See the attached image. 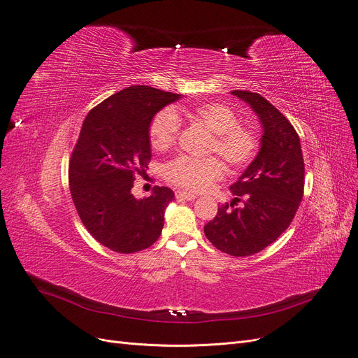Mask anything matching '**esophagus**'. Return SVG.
I'll list each match as a JSON object with an SVG mask.
<instances>
[{
	"label": "esophagus",
	"mask_w": 358,
	"mask_h": 358,
	"mask_svg": "<svg viewBox=\"0 0 358 358\" xmlns=\"http://www.w3.org/2000/svg\"><path fill=\"white\" fill-rule=\"evenodd\" d=\"M176 197H177V199H182V200H194V199H196V194L177 190V192H176Z\"/></svg>",
	"instance_id": "1"
}]
</instances>
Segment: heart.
Here are the masks:
<instances>
[{
	"mask_svg": "<svg viewBox=\"0 0 358 358\" xmlns=\"http://www.w3.org/2000/svg\"><path fill=\"white\" fill-rule=\"evenodd\" d=\"M182 111L212 131L213 141L209 150L219 154L232 168L247 166L255 158L258 150L257 135L250 127L239 123L236 113L229 106L204 103ZM180 127L181 122L174 108L159 110L149 123L150 146L159 152L171 148L178 138ZM223 174L224 166L217 157L197 159L181 155L165 165L166 180L192 192L208 189Z\"/></svg>",
	"mask_w": 358,
	"mask_h": 358,
	"instance_id": "obj_1",
	"label": "heart"
}]
</instances>
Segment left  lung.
<instances>
[{
    "mask_svg": "<svg viewBox=\"0 0 358 358\" xmlns=\"http://www.w3.org/2000/svg\"><path fill=\"white\" fill-rule=\"evenodd\" d=\"M232 94L254 108L264 135L257 158L231 185L235 199L222 204L204 224V235L224 254L248 257L290 227L303 199L305 162L297 131L283 113L257 92L234 90Z\"/></svg>",
    "mask_w": 358,
    "mask_h": 358,
    "instance_id": "8db88e82",
    "label": "left lung"
}]
</instances>
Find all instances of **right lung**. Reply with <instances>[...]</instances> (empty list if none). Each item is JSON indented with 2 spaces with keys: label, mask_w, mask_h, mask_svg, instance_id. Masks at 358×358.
<instances>
[{
  "label": "right lung",
  "mask_w": 358,
  "mask_h": 358,
  "mask_svg": "<svg viewBox=\"0 0 358 358\" xmlns=\"http://www.w3.org/2000/svg\"><path fill=\"white\" fill-rule=\"evenodd\" d=\"M180 96L149 85L127 87L90 110L69 159L75 209L101 245L134 254L154 245L174 193L155 185L152 196L131 194L150 161L148 129L157 113Z\"/></svg>",
  "instance_id": "right-lung-1"
}]
</instances>
